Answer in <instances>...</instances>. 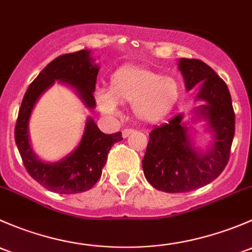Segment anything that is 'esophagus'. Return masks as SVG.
Here are the masks:
<instances>
[{"label": "esophagus", "instance_id": "34e87169", "mask_svg": "<svg viewBox=\"0 0 252 252\" xmlns=\"http://www.w3.org/2000/svg\"><path fill=\"white\" fill-rule=\"evenodd\" d=\"M133 132H134V129H132V128H125V129H124V131H123V137H124V138H127V137H128L131 133H133Z\"/></svg>", "mask_w": 252, "mask_h": 252}]
</instances>
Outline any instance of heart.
Returning <instances> with one entry per match:
<instances>
[{"mask_svg": "<svg viewBox=\"0 0 252 252\" xmlns=\"http://www.w3.org/2000/svg\"><path fill=\"white\" fill-rule=\"evenodd\" d=\"M181 95V85L175 77L145 66L125 65L110 77L109 91L95 95L103 114L118 115V103L132 104L137 119L144 123H158L165 118Z\"/></svg>", "mask_w": 252, "mask_h": 252, "instance_id": "obj_1", "label": "heart"}]
</instances>
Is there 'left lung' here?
Returning <instances> with one entry per match:
<instances>
[{
    "instance_id": "left-lung-1",
    "label": "left lung",
    "mask_w": 252,
    "mask_h": 252,
    "mask_svg": "<svg viewBox=\"0 0 252 252\" xmlns=\"http://www.w3.org/2000/svg\"><path fill=\"white\" fill-rule=\"evenodd\" d=\"M178 69L187 91L200 84L195 99L204 104L194 110L193 121L206 123L212 143L204 150L195 147L182 113L150 132L142 166L148 182L165 193H186L216 180L229 159L235 131L229 90L214 69L187 58L180 59Z\"/></svg>"
}]
</instances>
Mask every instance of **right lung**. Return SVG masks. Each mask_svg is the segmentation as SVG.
Masks as SVG:
<instances>
[{
    "label": "right lung",
    "mask_w": 252,
    "mask_h": 252,
    "mask_svg": "<svg viewBox=\"0 0 252 252\" xmlns=\"http://www.w3.org/2000/svg\"><path fill=\"white\" fill-rule=\"evenodd\" d=\"M99 66L91 57V51L63 54L52 61L35 80L23 98L18 114L14 138L25 168L36 182L58 194H76L92 188L102 176L108 153L114 144L123 141L121 132L105 134L88 118L84 134L74 152L56 162L43 161L30 144L29 120L38 98L54 82L71 87L88 109L95 107V90Z\"/></svg>",
    "instance_id": "right-lung-1"
}]
</instances>
